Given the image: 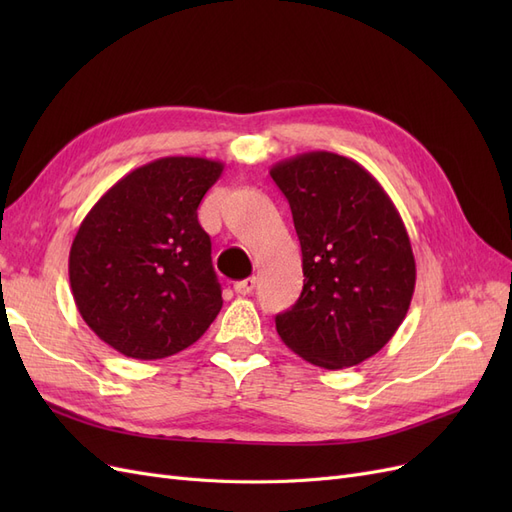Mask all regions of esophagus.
Here are the masks:
<instances>
[{
    "instance_id": "1",
    "label": "esophagus",
    "mask_w": 512,
    "mask_h": 512,
    "mask_svg": "<svg viewBox=\"0 0 512 512\" xmlns=\"http://www.w3.org/2000/svg\"><path fill=\"white\" fill-rule=\"evenodd\" d=\"M256 288V277H247V280H241L235 284V292L245 297V294H252Z\"/></svg>"
}]
</instances>
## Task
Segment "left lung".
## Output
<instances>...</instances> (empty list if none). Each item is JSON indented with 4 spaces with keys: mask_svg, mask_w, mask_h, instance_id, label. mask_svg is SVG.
Instances as JSON below:
<instances>
[{
    "mask_svg": "<svg viewBox=\"0 0 512 512\" xmlns=\"http://www.w3.org/2000/svg\"><path fill=\"white\" fill-rule=\"evenodd\" d=\"M288 198L303 254V290L275 316L277 335L324 369L359 365L404 322L416 284L408 230L367 170L331 151L271 168Z\"/></svg>",
    "mask_w": 512,
    "mask_h": 512,
    "instance_id": "left-lung-1",
    "label": "left lung"
}]
</instances>
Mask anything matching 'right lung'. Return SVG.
Masks as SVG:
<instances>
[{"label": "right lung", "instance_id": "add662e5", "mask_svg": "<svg viewBox=\"0 0 512 512\" xmlns=\"http://www.w3.org/2000/svg\"><path fill=\"white\" fill-rule=\"evenodd\" d=\"M224 164L170 156L134 168L85 215L70 247L76 309L102 342L138 361L192 346L222 309L198 205Z\"/></svg>", "mask_w": 512, "mask_h": 512}]
</instances>
